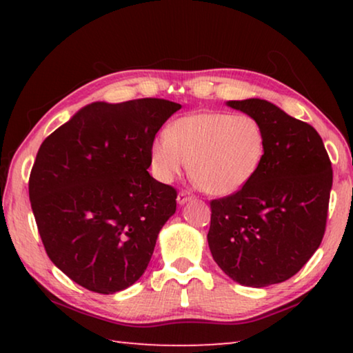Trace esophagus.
<instances>
[{
  "mask_svg": "<svg viewBox=\"0 0 353 353\" xmlns=\"http://www.w3.org/2000/svg\"><path fill=\"white\" fill-rule=\"evenodd\" d=\"M193 198V196H191L188 191H181V193L177 194V204L179 205H183V204H187V202Z\"/></svg>",
  "mask_w": 353,
  "mask_h": 353,
  "instance_id": "obj_1",
  "label": "esophagus"
}]
</instances>
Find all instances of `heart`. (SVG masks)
I'll use <instances>...</instances> for the list:
<instances>
[{
  "label": "heart",
  "instance_id": "obj_1",
  "mask_svg": "<svg viewBox=\"0 0 353 353\" xmlns=\"http://www.w3.org/2000/svg\"><path fill=\"white\" fill-rule=\"evenodd\" d=\"M265 149V132L255 118L199 112L177 118L155 137L149 162L160 182H174L188 163L191 177L208 194L230 196L255 177Z\"/></svg>",
  "mask_w": 353,
  "mask_h": 353
}]
</instances>
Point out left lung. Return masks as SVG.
<instances>
[{
    "label": "left lung",
    "mask_w": 353,
    "mask_h": 353,
    "mask_svg": "<svg viewBox=\"0 0 353 353\" xmlns=\"http://www.w3.org/2000/svg\"><path fill=\"white\" fill-rule=\"evenodd\" d=\"M255 118L266 140L259 172L238 193L212 201L207 241L236 283L263 288L294 276L325 232L332 163L316 129L260 98L227 101Z\"/></svg>",
    "instance_id": "8db88e82"
}]
</instances>
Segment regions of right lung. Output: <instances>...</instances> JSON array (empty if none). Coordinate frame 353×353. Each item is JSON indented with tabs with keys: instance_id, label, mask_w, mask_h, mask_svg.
<instances>
[{
	"instance_id": "right-lung-1",
	"label": "right lung",
	"mask_w": 353,
	"mask_h": 353,
	"mask_svg": "<svg viewBox=\"0 0 353 353\" xmlns=\"http://www.w3.org/2000/svg\"><path fill=\"white\" fill-rule=\"evenodd\" d=\"M181 104H87L41 146L29 199L51 261L83 288L113 294L146 271L176 213V190L149 174L155 134Z\"/></svg>"
}]
</instances>
